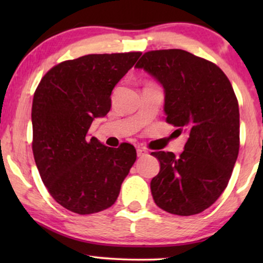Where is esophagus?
<instances>
[{
    "mask_svg": "<svg viewBox=\"0 0 263 263\" xmlns=\"http://www.w3.org/2000/svg\"><path fill=\"white\" fill-rule=\"evenodd\" d=\"M136 153H138V157H139V158H141V157H143V156H146L147 151L143 149V148H140V147H139V148L136 149Z\"/></svg>",
    "mask_w": 263,
    "mask_h": 263,
    "instance_id": "obj_1",
    "label": "esophagus"
}]
</instances>
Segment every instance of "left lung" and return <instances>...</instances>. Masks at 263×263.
<instances>
[{"mask_svg": "<svg viewBox=\"0 0 263 263\" xmlns=\"http://www.w3.org/2000/svg\"><path fill=\"white\" fill-rule=\"evenodd\" d=\"M135 68L164 88L167 123L188 135L184 151L152 152L160 171L151 181L156 204L176 215L197 214L224 192L239 151V109L220 68L184 50L143 53Z\"/></svg>", "mask_w": 263, "mask_h": 263, "instance_id": "1", "label": "left lung"}]
</instances>
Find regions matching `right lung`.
<instances>
[{"label": "right lung", "instance_id": "1", "mask_svg": "<svg viewBox=\"0 0 263 263\" xmlns=\"http://www.w3.org/2000/svg\"><path fill=\"white\" fill-rule=\"evenodd\" d=\"M141 52L86 55L51 68L32 104L34 161L50 195L78 214L104 211L116 202L136 160L130 143L118 148L89 138L95 118L106 116L111 93Z\"/></svg>", "mask_w": 263, "mask_h": 263}]
</instances>
